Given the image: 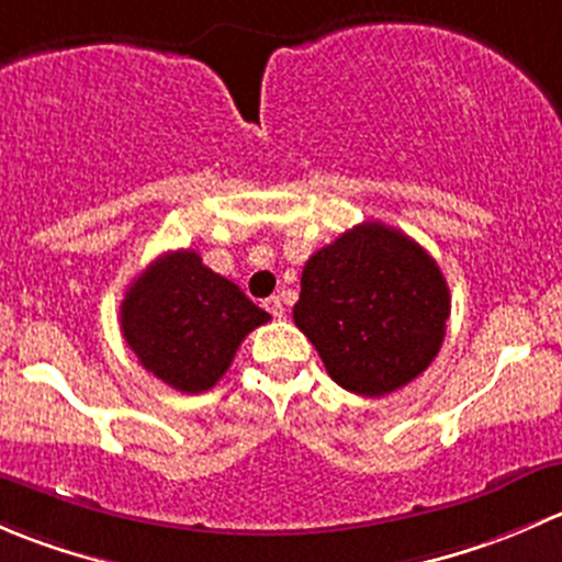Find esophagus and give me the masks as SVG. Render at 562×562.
<instances>
[{
  "mask_svg": "<svg viewBox=\"0 0 562 562\" xmlns=\"http://www.w3.org/2000/svg\"><path fill=\"white\" fill-rule=\"evenodd\" d=\"M263 307H266V313H271L274 317L285 315V307H282V299L280 296H269L263 302Z\"/></svg>",
  "mask_w": 562,
  "mask_h": 562,
  "instance_id": "obj_1",
  "label": "esophagus"
}]
</instances>
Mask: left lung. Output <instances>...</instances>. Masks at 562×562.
<instances>
[{
    "label": "left lung",
    "instance_id": "obj_1",
    "mask_svg": "<svg viewBox=\"0 0 562 562\" xmlns=\"http://www.w3.org/2000/svg\"><path fill=\"white\" fill-rule=\"evenodd\" d=\"M449 313L432 255L402 231L361 223L307 260L293 321L334 383L383 396L432 364Z\"/></svg>",
    "mask_w": 562,
    "mask_h": 562
}]
</instances>
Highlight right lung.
Here are the masks:
<instances>
[{"label": "right lung", "instance_id": "obj_1", "mask_svg": "<svg viewBox=\"0 0 562 562\" xmlns=\"http://www.w3.org/2000/svg\"><path fill=\"white\" fill-rule=\"evenodd\" d=\"M269 313L255 307L192 249L146 266L119 307L122 334L146 372L181 394L209 391L228 372L241 339Z\"/></svg>", "mask_w": 562, "mask_h": 562}]
</instances>
